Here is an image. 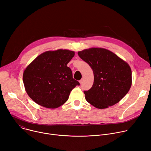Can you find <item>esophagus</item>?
I'll return each instance as SVG.
<instances>
[{"mask_svg": "<svg viewBox=\"0 0 151 151\" xmlns=\"http://www.w3.org/2000/svg\"><path fill=\"white\" fill-rule=\"evenodd\" d=\"M83 79L82 78V79H81V80L79 81V83H80V84H82V83H83Z\"/></svg>", "mask_w": 151, "mask_h": 151, "instance_id": "34e87169", "label": "esophagus"}]
</instances>
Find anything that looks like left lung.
<instances>
[{
	"mask_svg": "<svg viewBox=\"0 0 151 151\" xmlns=\"http://www.w3.org/2000/svg\"><path fill=\"white\" fill-rule=\"evenodd\" d=\"M78 55L94 73L92 88L84 91L85 99L91 105L105 109L126 95L132 85V71L128 63L105 48H91L78 51Z\"/></svg>",
	"mask_w": 151,
	"mask_h": 151,
	"instance_id": "8db88e82",
	"label": "left lung"
}]
</instances>
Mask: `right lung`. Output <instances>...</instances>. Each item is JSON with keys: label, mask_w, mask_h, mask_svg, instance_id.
Listing matches in <instances>:
<instances>
[{"label": "right lung", "mask_w": 151, "mask_h": 151, "mask_svg": "<svg viewBox=\"0 0 151 151\" xmlns=\"http://www.w3.org/2000/svg\"><path fill=\"white\" fill-rule=\"evenodd\" d=\"M74 51L57 50L46 51L37 56L25 69L23 82L29 97L38 105L54 109L68 100L78 81L67 66Z\"/></svg>", "instance_id": "add662e5"}]
</instances>
